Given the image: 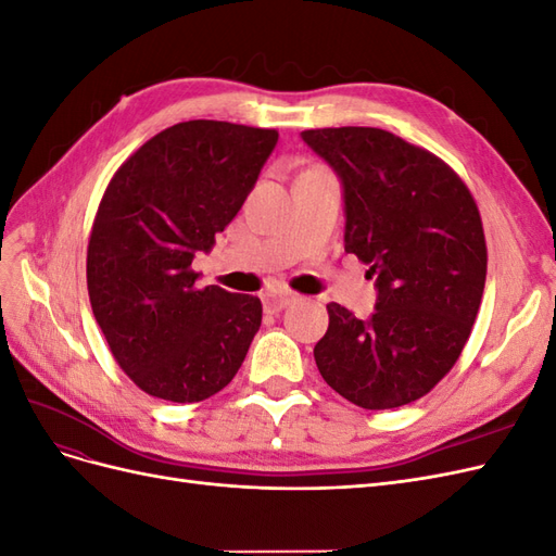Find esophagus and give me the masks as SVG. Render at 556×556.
Here are the masks:
<instances>
[{"label":"esophagus","mask_w":556,"mask_h":556,"mask_svg":"<svg viewBox=\"0 0 556 556\" xmlns=\"http://www.w3.org/2000/svg\"><path fill=\"white\" fill-rule=\"evenodd\" d=\"M294 299H296V294L290 290H271L264 294V308H266V313H278L282 308H288Z\"/></svg>","instance_id":"34e87169"}]
</instances>
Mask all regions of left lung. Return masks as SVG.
<instances>
[{
	"instance_id": "left-lung-1",
	"label": "left lung",
	"mask_w": 556,
	"mask_h": 556,
	"mask_svg": "<svg viewBox=\"0 0 556 556\" xmlns=\"http://www.w3.org/2000/svg\"><path fill=\"white\" fill-rule=\"evenodd\" d=\"M301 139L343 185L345 252L376 278V311L329 304L315 364L331 390L366 410L431 392L473 329L486 245L473 197L429 150L378 127L306 129Z\"/></svg>"
}]
</instances>
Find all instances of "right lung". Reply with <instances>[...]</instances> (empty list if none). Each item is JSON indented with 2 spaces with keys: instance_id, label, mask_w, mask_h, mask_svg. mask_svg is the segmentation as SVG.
<instances>
[{
  "instance_id": "1",
  "label": "right lung",
  "mask_w": 556,
  "mask_h": 556,
  "mask_svg": "<svg viewBox=\"0 0 556 556\" xmlns=\"http://www.w3.org/2000/svg\"><path fill=\"white\" fill-rule=\"evenodd\" d=\"M276 143V129L178 123L111 178L88 243V292L115 362L146 394L197 403L241 368L262 301L199 290L192 260L237 217Z\"/></svg>"
}]
</instances>
